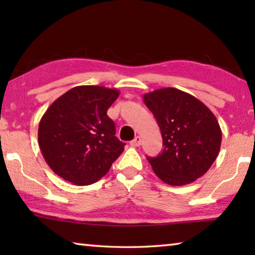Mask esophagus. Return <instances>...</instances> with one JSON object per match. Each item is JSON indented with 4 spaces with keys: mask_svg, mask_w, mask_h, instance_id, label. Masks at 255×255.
Instances as JSON below:
<instances>
[{
    "mask_svg": "<svg viewBox=\"0 0 255 255\" xmlns=\"http://www.w3.org/2000/svg\"><path fill=\"white\" fill-rule=\"evenodd\" d=\"M130 145L131 146H136V147H138V146L141 145V138L139 136H136L135 139L130 141Z\"/></svg>",
    "mask_w": 255,
    "mask_h": 255,
    "instance_id": "34e87169",
    "label": "esophagus"
}]
</instances>
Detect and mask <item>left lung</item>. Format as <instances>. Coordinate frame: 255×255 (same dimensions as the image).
<instances>
[{"label":"left lung","mask_w":255,"mask_h":255,"mask_svg":"<svg viewBox=\"0 0 255 255\" xmlns=\"http://www.w3.org/2000/svg\"><path fill=\"white\" fill-rule=\"evenodd\" d=\"M162 133V153L147 157L163 182L185 185L204 175L217 158L222 129L208 107L191 94L174 88L144 94Z\"/></svg>","instance_id":"left-lung-1"}]
</instances>
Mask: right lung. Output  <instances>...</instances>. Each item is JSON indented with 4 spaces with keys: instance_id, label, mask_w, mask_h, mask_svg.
Masks as SVG:
<instances>
[{
    "instance_id": "right-lung-1",
    "label": "right lung",
    "mask_w": 255,
    "mask_h": 255,
    "mask_svg": "<svg viewBox=\"0 0 255 255\" xmlns=\"http://www.w3.org/2000/svg\"><path fill=\"white\" fill-rule=\"evenodd\" d=\"M119 97L117 89L80 85L60 96L46 110L38 143L56 174L75 185L100 180L124 152L115 123L107 111Z\"/></svg>"
}]
</instances>
